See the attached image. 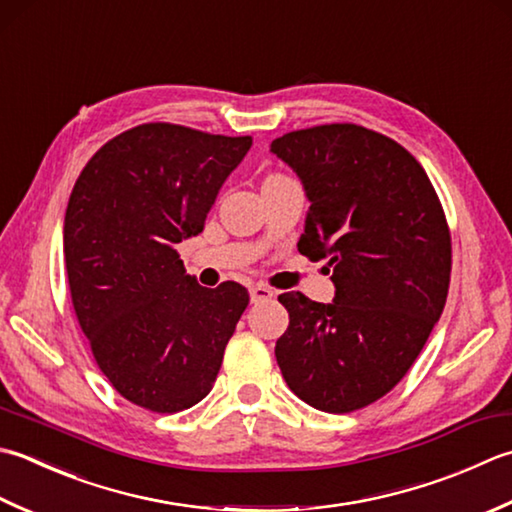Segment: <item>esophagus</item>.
Wrapping results in <instances>:
<instances>
[{
  "label": "esophagus",
  "instance_id": "1",
  "mask_svg": "<svg viewBox=\"0 0 512 512\" xmlns=\"http://www.w3.org/2000/svg\"><path fill=\"white\" fill-rule=\"evenodd\" d=\"M275 297V290L268 288L266 284H255L250 288V302L259 304V302H268V299Z\"/></svg>",
  "mask_w": 512,
  "mask_h": 512
}]
</instances>
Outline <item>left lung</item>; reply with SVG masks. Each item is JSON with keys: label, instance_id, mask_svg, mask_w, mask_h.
Here are the masks:
<instances>
[{"label": "left lung", "instance_id": "1", "mask_svg": "<svg viewBox=\"0 0 512 512\" xmlns=\"http://www.w3.org/2000/svg\"><path fill=\"white\" fill-rule=\"evenodd\" d=\"M310 202L299 253L328 259L335 299L279 295L290 324L275 357L288 388L324 413L393 390L442 317L450 233L417 159L357 124L293 130L270 144Z\"/></svg>", "mask_w": 512, "mask_h": 512}]
</instances>
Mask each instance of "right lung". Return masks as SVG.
I'll list each match as a JSON object with an SVG mask.
<instances>
[{
	"label": "right lung",
	"mask_w": 512,
	"mask_h": 512,
	"mask_svg": "<svg viewBox=\"0 0 512 512\" xmlns=\"http://www.w3.org/2000/svg\"><path fill=\"white\" fill-rule=\"evenodd\" d=\"M253 139L177 124L126 130L90 157L64 219L77 322L128 402L179 413L210 393L248 306L242 284L204 288L175 244L204 230Z\"/></svg>",
	"instance_id": "right-lung-1"
}]
</instances>
